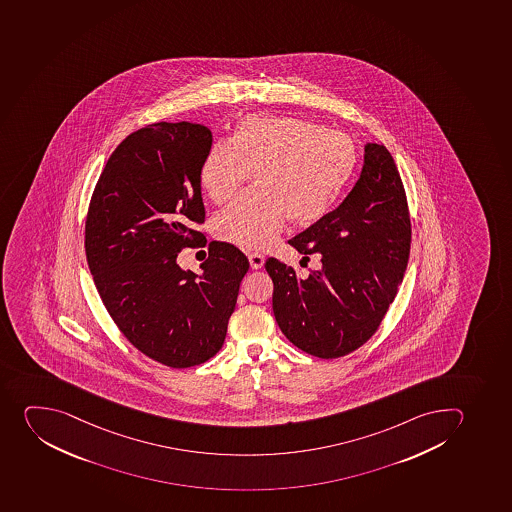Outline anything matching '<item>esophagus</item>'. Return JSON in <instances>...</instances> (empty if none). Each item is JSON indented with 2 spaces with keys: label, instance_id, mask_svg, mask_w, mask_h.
I'll use <instances>...</instances> for the list:
<instances>
[{
  "label": "esophagus",
  "instance_id": "esophagus-1",
  "mask_svg": "<svg viewBox=\"0 0 512 512\" xmlns=\"http://www.w3.org/2000/svg\"><path fill=\"white\" fill-rule=\"evenodd\" d=\"M250 267L254 268V270H258V268L263 267V263H265V257L260 254H250L249 255Z\"/></svg>",
  "mask_w": 512,
  "mask_h": 512
}]
</instances>
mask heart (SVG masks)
I'll list each match as a JSON object with an SVG mask.
<instances>
[{
	"label": "heart",
	"instance_id": "obj_1",
	"mask_svg": "<svg viewBox=\"0 0 512 512\" xmlns=\"http://www.w3.org/2000/svg\"><path fill=\"white\" fill-rule=\"evenodd\" d=\"M357 168L351 136L305 118L249 115L229 143H217L199 165V184L221 204L252 173L255 188L230 202L214 219L219 239L242 249H263L286 217L308 226L323 219Z\"/></svg>",
	"mask_w": 512,
	"mask_h": 512
}]
</instances>
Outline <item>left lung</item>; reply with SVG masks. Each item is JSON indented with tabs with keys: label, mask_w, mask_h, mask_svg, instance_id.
Returning a JSON list of instances; mask_svg holds the SVG:
<instances>
[{
	"label": "left lung",
	"mask_w": 512,
	"mask_h": 512,
	"mask_svg": "<svg viewBox=\"0 0 512 512\" xmlns=\"http://www.w3.org/2000/svg\"><path fill=\"white\" fill-rule=\"evenodd\" d=\"M290 244L306 260L318 255L321 265L300 278L293 268L268 258L278 326L311 356H346L376 333L404 280L410 254L407 197L389 150L367 143L351 193Z\"/></svg>",
	"instance_id": "8db88e82"
}]
</instances>
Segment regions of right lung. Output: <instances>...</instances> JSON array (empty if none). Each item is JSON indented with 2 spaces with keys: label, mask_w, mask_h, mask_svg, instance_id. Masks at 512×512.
I'll use <instances>...</instances> for the list:
<instances>
[{
  "label": "right lung",
  "mask_w": 512,
  "mask_h": 512,
  "mask_svg": "<svg viewBox=\"0 0 512 512\" xmlns=\"http://www.w3.org/2000/svg\"><path fill=\"white\" fill-rule=\"evenodd\" d=\"M211 145L201 123H153L128 135L100 174L85 224L108 313L136 349L174 369L216 356L249 272L226 242H211L201 272L179 267L181 249L202 235L189 226L206 214L199 165Z\"/></svg>",
  "instance_id": "obj_1"
}]
</instances>
